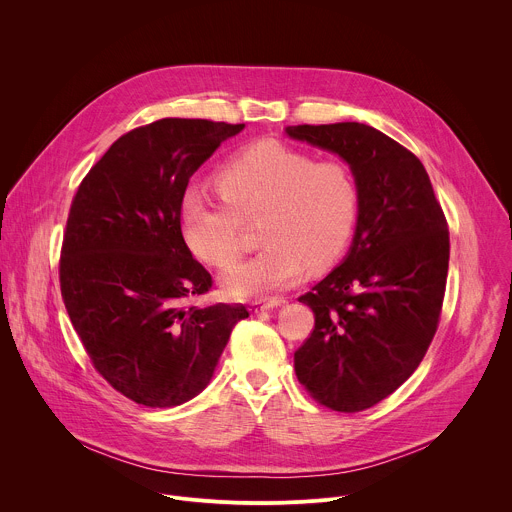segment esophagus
I'll list each match as a JSON object with an SVG mask.
<instances>
[{
	"instance_id": "obj_1",
	"label": "esophagus",
	"mask_w": 512,
	"mask_h": 512,
	"mask_svg": "<svg viewBox=\"0 0 512 512\" xmlns=\"http://www.w3.org/2000/svg\"><path fill=\"white\" fill-rule=\"evenodd\" d=\"M281 303H283V299H279V297H273V299H255V301H251V311H253V313L267 311V309L279 307Z\"/></svg>"
}]
</instances>
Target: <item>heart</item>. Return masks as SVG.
<instances>
[{
	"label": "heart",
	"instance_id": "obj_1",
	"mask_svg": "<svg viewBox=\"0 0 512 512\" xmlns=\"http://www.w3.org/2000/svg\"><path fill=\"white\" fill-rule=\"evenodd\" d=\"M223 197L189 191L181 205L183 235L197 257L219 269L245 251L243 221L259 223L265 249L225 277L233 297H267L323 269L348 247L358 219V187L339 160H313L277 140L237 152L217 173Z\"/></svg>",
	"mask_w": 512,
	"mask_h": 512
}]
</instances>
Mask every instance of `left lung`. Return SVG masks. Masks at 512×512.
<instances>
[{
	"mask_svg": "<svg viewBox=\"0 0 512 512\" xmlns=\"http://www.w3.org/2000/svg\"><path fill=\"white\" fill-rule=\"evenodd\" d=\"M285 132L342 156L358 187L346 259L299 297L315 327L293 362L319 404L362 412L398 390L428 352L446 289L448 223L424 164L384 132L360 122Z\"/></svg>",
	"mask_w": 512,
	"mask_h": 512,
	"instance_id": "1",
	"label": "left lung"
}]
</instances>
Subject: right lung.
Wrapping results in <instances>:
<instances>
[{"label":"right lung","mask_w":512,"mask_h":512,"mask_svg":"<svg viewBox=\"0 0 512 512\" xmlns=\"http://www.w3.org/2000/svg\"><path fill=\"white\" fill-rule=\"evenodd\" d=\"M245 124L162 118L120 136L72 201L60 289L96 372L122 396L173 408L201 394L245 305H189L211 273L181 231L197 168Z\"/></svg>","instance_id":"right-lung-1"}]
</instances>
